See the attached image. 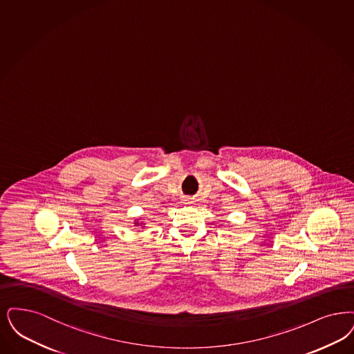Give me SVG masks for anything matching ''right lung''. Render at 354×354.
<instances>
[{"label": "right lung", "mask_w": 354, "mask_h": 354, "mask_svg": "<svg viewBox=\"0 0 354 354\" xmlns=\"http://www.w3.org/2000/svg\"><path fill=\"white\" fill-rule=\"evenodd\" d=\"M137 224H138V223H137Z\"/></svg>", "instance_id": "add662e5"}]
</instances>
